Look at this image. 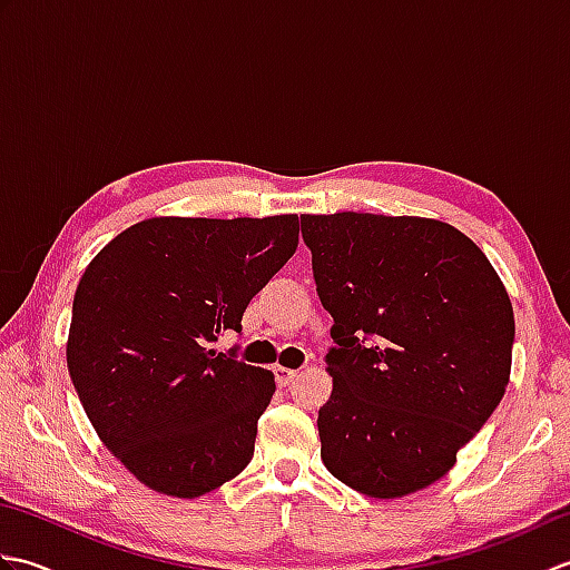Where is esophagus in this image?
<instances>
[{"label": "esophagus", "mask_w": 570, "mask_h": 570, "mask_svg": "<svg viewBox=\"0 0 570 570\" xmlns=\"http://www.w3.org/2000/svg\"><path fill=\"white\" fill-rule=\"evenodd\" d=\"M274 377H276L278 386H288L298 377V372L296 370H288V367H276L274 370Z\"/></svg>", "instance_id": "esophagus-1"}]
</instances>
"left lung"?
Wrapping results in <instances>:
<instances>
[{
	"label": "left lung",
	"instance_id": "obj_1",
	"mask_svg": "<svg viewBox=\"0 0 570 570\" xmlns=\"http://www.w3.org/2000/svg\"><path fill=\"white\" fill-rule=\"evenodd\" d=\"M301 233L333 316L325 468L377 500L433 485L510 382L514 313L498 272L429 217L304 215Z\"/></svg>",
	"mask_w": 570,
	"mask_h": 570
}]
</instances>
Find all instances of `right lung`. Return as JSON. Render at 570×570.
Masks as SVG:
<instances>
[{"label": "right lung", "mask_w": 570, "mask_h": 570, "mask_svg": "<svg viewBox=\"0 0 570 570\" xmlns=\"http://www.w3.org/2000/svg\"><path fill=\"white\" fill-rule=\"evenodd\" d=\"M296 245L298 215L151 217L85 269L70 380L107 451L147 488L190 500L249 465L274 374L213 343L242 331Z\"/></svg>", "instance_id": "right-lung-1"}]
</instances>
